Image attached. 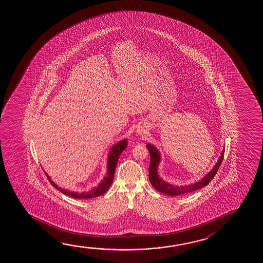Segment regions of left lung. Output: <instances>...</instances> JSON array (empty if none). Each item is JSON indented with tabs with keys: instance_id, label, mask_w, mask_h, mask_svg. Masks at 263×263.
I'll use <instances>...</instances> for the list:
<instances>
[{
	"instance_id": "8db88e82",
	"label": "left lung",
	"mask_w": 263,
	"mask_h": 263,
	"mask_svg": "<svg viewBox=\"0 0 263 263\" xmlns=\"http://www.w3.org/2000/svg\"><path fill=\"white\" fill-rule=\"evenodd\" d=\"M146 148L149 151L150 153V165L149 168H148V170H149L148 178H149L150 183L159 192H161L163 194L170 195V196H178V195L186 194V193L193 192L195 190H199L201 187L206 186L213 179L215 175L217 174L218 168H219V166H220L221 163H222L223 158H224V149H223L220 157L218 158L217 164L215 165L212 170L209 172L201 180L193 183V184L186 185V186H173V185H171L170 183L164 181L158 176V165H159V162L161 160L159 151L155 146H152L151 144H147L146 145Z\"/></svg>"
}]
</instances>
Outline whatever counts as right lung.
I'll use <instances>...</instances> for the list:
<instances>
[{"label": "right lung", "instance_id": "1", "mask_svg": "<svg viewBox=\"0 0 263 263\" xmlns=\"http://www.w3.org/2000/svg\"><path fill=\"white\" fill-rule=\"evenodd\" d=\"M127 146V140L126 139H123L121 141L118 142L116 145L112 146V148L110 149L109 153H108V161H107V172L105 174V177L104 179L100 182V184L97 186L93 187V190H89L88 192H83V193H77V192H72L69 190H63L59 186H57L54 182L51 180V178L49 177L48 175L45 173L46 177L48 178L49 181L52 184L53 187H55L57 190H59L63 194L69 196L73 198H80V199H84V198H97L101 195L105 194V192L108 190L110 186L112 185L113 182L114 175H115V170H116V166H117V160L119 158V156L121 155L122 152L125 150V147Z\"/></svg>", "mask_w": 263, "mask_h": 263}]
</instances>
